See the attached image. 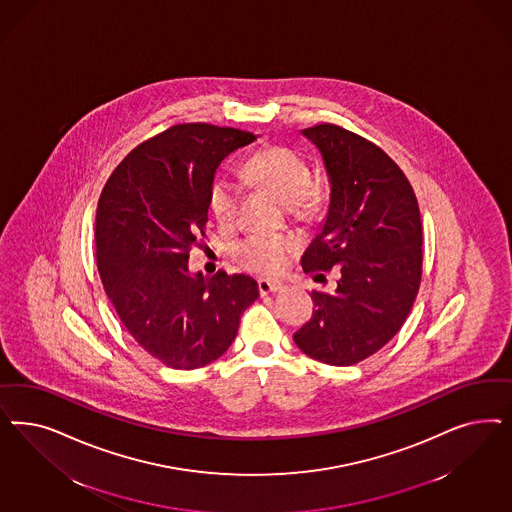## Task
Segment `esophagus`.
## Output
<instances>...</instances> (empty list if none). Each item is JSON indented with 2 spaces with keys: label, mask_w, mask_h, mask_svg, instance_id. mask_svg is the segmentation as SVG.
Wrapping results in <instances>:
<instances>
[{
  "label": "esophagus",
  "mask_w": 512,
  "mask_h": 512,
  "mask_svg": "<svg viewBox=\"0 0 512 512\" xmlns=\"http://www.w3.org/2000/svg\"><path fill=\"white\" fill-rule=\"evenodd\" d=\"M258 290H260V296H267V294H273V292L282 290V284L281 282L262 279V281H258Z\"/></svg>",
  "instance_id": "obj_1"
}]
</instances>
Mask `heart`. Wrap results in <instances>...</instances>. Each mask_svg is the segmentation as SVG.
Returning <instances> with one entry per match:
<instances>
[{
	"mask_svg": "<svg viewBox=\"0 0 512 512\" xmlns=\"http://www.w3.org/2000/svg\"><path fill=\"white\" fill-rule=\"evenodd\" d=\"M245 175L254 186L275 196L296 213H311L322 203V188L311 181V165L292 147L273 145L256 150L245 164ZM241 188L230 175L220 173L209 186V209L220 226L235 224ZM296 243L286 237L248 235L233 248V258L243 269L273 275L288 262Z\"/></svg>",
	"mask_w": 512,
	"mask_h": 512,
	"instance_id": "obj_1",
	"label": "heart"
}]
</instances>
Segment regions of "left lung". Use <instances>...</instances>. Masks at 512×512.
<instances>
[{
    "mask_svg": "<svg viewBox=\"0 0 512 512\" xmlns=\"http://www.w3.org/2000/svg\"><path fill=\"white\" fill-rule=\"evenodd\" d=\"M322 152L331 203L301 265L316 279L341 273L335 292H316L313 316L294 333L307 356L354 365L384 347L413 309L422 279V222L399 165L358 133L322 122L303 130Z\"/></svg>",
    "mask_w": 512,
    "mask_h": 512,
    "instance_id": "obj_1",
    "label": "left lung"
}]
</instances>
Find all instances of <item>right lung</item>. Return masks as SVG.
<instances>
[{"label": "right lung", "mask_w": 512, "mask_h": 512, "mask_svg": "<svg viewBox=\"0 0 512 512\" xmlns=\"http://www.w3.org/2000/svg\"><path fill=\"white\" fill-rule=\"evenodd\" d=\"M252 132L175 124L137 145L105 182L96 211L103 288L133 339L173 369H198L230 348L260 292L247 275L188 271L205 237L216 167Z\"/></svg>", "instance_id": "right-lung-1"}]
</instances>
